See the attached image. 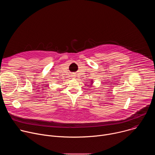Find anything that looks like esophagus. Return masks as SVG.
Listing matches in <instances>:
<instances>
[{"instance_id": "34e87169", "label": "esophagus", "mask_w": 155, "mask_h": 155, "mask_svg": "<svg viewBox=\"0 0 155 155\" xmlns=\"http://www.w3.org/2000/svg\"><path fill=\"white\" fill-rule=\"evenodd\" d=\"M73 76H75V75H73Z\"/></svg>"}]
</instances>
